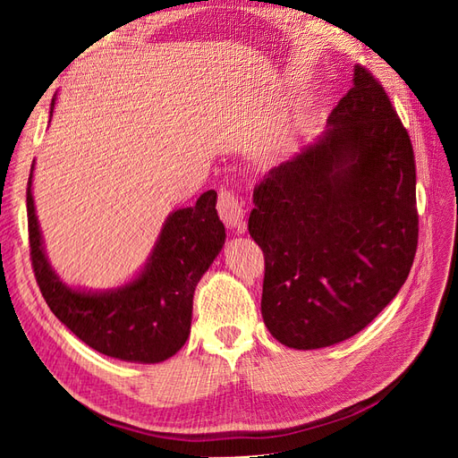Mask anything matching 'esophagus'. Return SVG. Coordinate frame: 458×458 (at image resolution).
I'll return each mask as SVG.
<instances>
[{
  "label": "esophagus",
  "mask_w": 458,
  "mask_h": 458,
  "mask_svg": "<svg viewBox=\"0 0 458 458\" xmlns=\"http://www.w3.org/2000/svg\"><path fill=\"white\" fill-rule=\"evenodd\" d=\"M217 214L221 221L231 229H239L242 227L244 221V208L239 199V195L234 191H221L219 192V200H217Z\"/></svg>",
  "instance_id": "34e87169"
}]
</instances>
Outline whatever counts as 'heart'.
<instances>
[{"label":"heart","mask_w":458,"mask_h":458,"mask_svg":"<svg viewBox=\"0 0 458 458\" xmlns=\"http://www.w3.org/2000/svg\"><path fill=\"white\" fill-rule=\"evenodd\" d=\"M276 155H279V148L273 147V148H269V150L266 152V160H267V162H273V160L276 158Z\"/></svg>","instance_id":"b5f03b06"}]
</instances>
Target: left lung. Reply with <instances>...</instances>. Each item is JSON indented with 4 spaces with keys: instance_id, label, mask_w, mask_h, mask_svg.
<instances>
[{
    "instance_id": "obj_1",
    "label": "left lung",
    "mask_w": 458,
    "mask_h": 458,
    "mask_svg": "<svg viewBox=\"0 0 458 458\" xmlns=\"http://www.w3.org/2000/svg\"><path fill=\"white\" fill-rule=\"evenodd\" d=\"M327 123L256 185L248 219L266 258L263 323L294 350L363 330L407 281L419 242L411 137L365 66Z\"/></svg>"
}]
</instances>
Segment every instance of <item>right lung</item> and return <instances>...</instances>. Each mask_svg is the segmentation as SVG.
I'll return each instance as SVG.
<instances>
[{
	"mask_svg": "<svg viewBox=\"0 0 458 458\" xmlns=\"http://www.w3.org/2000/svg\"><path fill=\"white\" fill-rule=\"evenodd\" d=\"M55 99L51 103L53 114ZM30 168L26 189L30 258L41 296L59 321L103 355L131 363H160L183 348L191 335L192 294L225 244L216 191L165 219L143 271L106 293L66 286L49 266L36 217Z\"/></svg>",
	"mask_w": 458,
	"mask_h": 458,
	"instance_id": "1",
	"label": "right lung"
}]
</instances>
